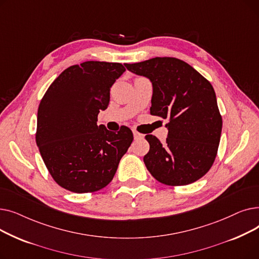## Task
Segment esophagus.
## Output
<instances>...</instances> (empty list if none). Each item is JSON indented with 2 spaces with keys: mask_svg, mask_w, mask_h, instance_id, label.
Listing matches in <instances>:
<instances>
[{
  "mask_svg": "<svg viewBox=\"0 0 259 259\" xmlns=\"http://www.w3.org/2000/svg\"><path fill=\"white\" fill-rule=\"evenodd\" d=\"M133 135H134V140H142V139H144V134L138 132L137 130H133Z\"/></svg>",
  "mask_w": 259,
  "mask_h": 259,
  "instance_id": "obj_1",
  "label": "esophagus"
}]
</instances>
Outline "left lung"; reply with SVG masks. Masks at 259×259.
Segmentation results:
<instances>
[{
    "label": "left lung",
    "mask_w": 259,
    "mask_h": 259,
    "mask_svg": "<svg viewBox=\"0 0 259 259\" xmlns=\"http://www.w3.org/2000/svg\"><path fill=\"white\" fill-rule=\"evenodd\" d=\"M151 80V115L168 118V138L161 144L152 134L144 162L153 178L168 186H185L202 178L215 160L223 119L210 81L176 58H154L125 64Z\"/></svg>",
    "instance_id": "1"
}]
</instances>
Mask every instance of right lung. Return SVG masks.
Wrapping results in <instances>:
<instances>
[{"label": "right lung", "instance_id": "obj_1", "mask_svg": "<svg viewBox=\"0 0 259 259\" xmlns=\"http://www.w3.org/2000/svg\"><path fill=\"white\" fill-rule=\"evenodd\" d=\"M119 63L88 61L68 67L39 103L35 142L52 179L74 193H91L113 179L133 141L132 131L117 133L98 126L110 89L125 72Z\"/></svg>", "mask_w": 259, "mask_h": 259}]
</instances>
